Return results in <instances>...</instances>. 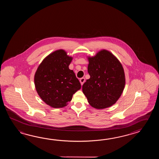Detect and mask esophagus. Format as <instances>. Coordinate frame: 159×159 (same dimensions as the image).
I'll use <instances>...</instances> for the list:
<instances>
[{"label": "esophagus", "instance_id": "34e87169", "mask_svg": "<svg viewBox=\"0 0 159 159\" xmlns=\"http://www.w3.org/2000/svg\"><path fill=\"white\" fill-rule=\"evenodd\" d=\"M80 82H81V85H82V84H84V82H85V78H84V77H82V78H81L80 79Z\"/></svg>", "mask_w": 159, "mask_h": 159}]
</instances>
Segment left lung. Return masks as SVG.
Returning a JSON list of instances; mask_svg holds the SVG:
<instances>
[{"instance_id": "left-lung-1", "label": "left lung", "mask_w": 159, "mask_h": 159, "mask_svg": "<svg viewBox=\"0 0 159 159\" xmlns=\"http://www.w3.org/2000/svg\"><path fill=\"white\" fill-rule=\"evenodd\" d=\"M88 70L90 78L82 86V91L92 107L107 108L115 104L125 86V75L120 62L110 52H99L89 57Z\"/></svg>"}]
</instances>
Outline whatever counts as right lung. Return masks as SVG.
Segmentation results:
<instances>
[{"label": "right lung", "instance_id": "add662e5", "mask_svg": "<svg viewBox=\"0 0 159 159\" xmlns=\"http://www.w3.org/2000/svg\"><path fill=\"white\" fill-rule=\"evenodd\" d=\"M72 57L64 50L48 55L38 67L34 84L38 94L47 105L54 108L63 107L81 88L74 71L69 69Z\"/></svg>", "mask_w": 159, "mask_h": 159}]
</instances>
